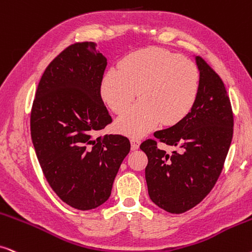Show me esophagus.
Segmentation results:
<instances>
[{
    "label": "esophagus",
    "instance_id": "obj_1",
    "mask_svg": "<svg viewBox=\"0 0 252 252\" xmlns=\"http://www.w3.org/2000/svg\"><path fill=\"white\" fill-rule=\"evenodd\" d=\"M140 140L139 139H135V138H132L130 139V146H132V150H136L139 148L140 146Z\"/></svg>",
    "mask_w": 252,
    "mask_h": 252
}]
</instances>
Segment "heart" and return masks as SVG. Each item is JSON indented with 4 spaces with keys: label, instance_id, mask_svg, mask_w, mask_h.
<instances>
[{
    "label": "heart",
    "instance_id": "heart-1",
    "mask_svg": "<svg viewBox=\"0 0 252 252\" xmlns=\"http://www.w3.org/2000/svg\"><path fill=\"white\" fill-rule=\"evenodd\" d=\"M199 90V71L193 62L158 47L133 52L120 61L118 70L104 75L100 93L113 112L122 114L136 94L140 102L116 124L120 133L142 136L159 123L174 126L188 116Z\"/></svg>",
    "mask_w": 252,
    "mask_h": 252
}]
</instances>
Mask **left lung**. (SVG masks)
<instances>
[{
    "label": "left lung",
    "instance_id": "1",
    "mask_svg": "<svg viewBox=\"0 0 252 252\" xmlns=\"http://www.w3.org/2000/svg\"><path fill=\"white\" fill-rule=\"evenodd\" d=\"M199 90L194 105L182 122L154 133L155 139L178 146L168 155L156 140L143 141L146 182L152 201L172 214L193 208L214 188L220 176L231 139L234 117L230 99L220 76L200 57Z\"/></svg>",
    "mask_w": 252,
    "mask_h": 252
}]
</instances>
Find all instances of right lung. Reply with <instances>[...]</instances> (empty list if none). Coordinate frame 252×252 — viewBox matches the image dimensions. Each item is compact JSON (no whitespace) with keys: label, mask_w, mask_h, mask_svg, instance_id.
<instances>
[{"label":"right lung","mask_w":252,"mask_h":252,"mask_svg":"<svg viewBox=\"0 0 252 252\" xmlns=\"http://www.w3.org/2000/svg\"><path fill=\"white\" fill-rule=\"evenodd\" d=\"M106 58L94 42H76L48 64L31 111V138L45 178L62 201L88 211L111 194L129 153L126 136L97 130L112 123L100 96Z\"/></svg>","instance_id":"obj_1"}]
</instances>
